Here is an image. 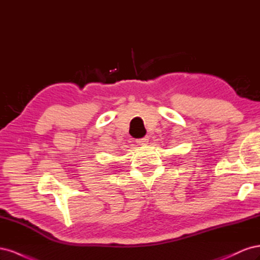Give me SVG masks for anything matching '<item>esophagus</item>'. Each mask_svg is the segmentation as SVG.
I'll return each mask as SVG.
<instances>
[{
	"label": "esophagus",
	"instance_id": "1",
	"mask_svg": "<svg viewBox=\"0 0 260 260\" xmlns=\"http://www.w3.org/2000/svg\"><path fill=\"white\" fill-rule=\"evenodd\" d=\"M137 142H138L140 145H145V144H147V142H148V138L145 137V138H142V139H138Z\"/></svg>",
	"mask_w": 260,
	"mask_h": 260
}]
</instances>
